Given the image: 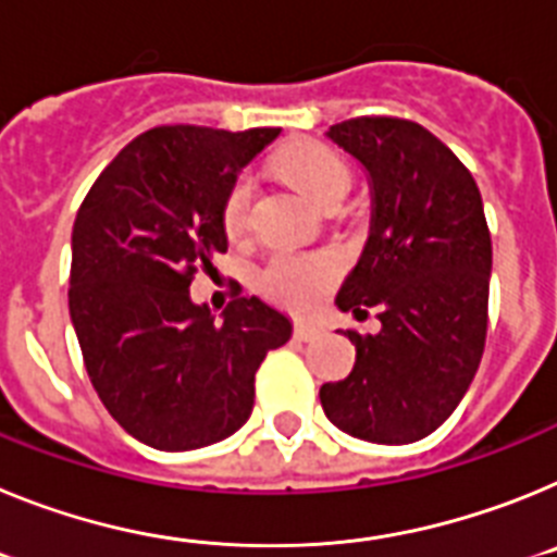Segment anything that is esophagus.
Instances as JSON below:
<instances>
[{
  "instance_id": "esophagus-1",
  "label": "esophagus",
  "mask_w": 557,
  "mask_h": 557,
  "mask_svg": "<svg viewBox=\"0 0 557 557\" xmlns=\"http://www.w3.org/2000/svg\"><path fill=\"white\" fill-rule=\"evenodd\" d=\"M319 327L317 325H308V322H297L294 325V336L299 338V342H313V338H319Z\"/></svg>"
}]
</instances>
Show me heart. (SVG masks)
<instances>
[{
	"mask_svg": "<svg viewBox=\"0 0 557 557\" xmlns=\"http://www.w3.org/2000/svg\"><path fill=\"white\" fill-rule=\"evenodd\" d=\"M280 168L292 178L299 190L311 201H322L331 193L347 190L350 187V171L345 159L331 151L327 145L302 143L294 145L280 157ZM251 178L240 176L232 185L230 196L224 201V230L230 235H238L246 226V212H249ZM338 274V263L331 255H306V251H277L269 258V263L258 272L260 292L288 308L306 311L322 299V294L331 288Z\"/></svg>",
	"mask_w": 557,
	"mask_h": 557,
	"instance_id": "obj_1",
	"label": "heart"
}]
</instances>
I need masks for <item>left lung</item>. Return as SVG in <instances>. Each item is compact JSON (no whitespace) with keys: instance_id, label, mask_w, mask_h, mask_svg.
Returning <instances> with one entry per match:
<instances>
[{"instance_id":"8db88e82","label":"left lung","mask_w":557,"mask_h":557,"mask_svg":"<svg viewBox=\"0 0 557 557\" xmlns=\"http://www.w3.org/2000/svg\"><path fill=\"white\" fill-rule=\"evenodd\" d=\"M325 137L370 185V235L336 306L356 319L379 308L381 331H347L356 364L322 384L319 400L350 437L404 446L446 423L485 350L491 235L480 187L409 120H347Z\"/></svg>"}]
</instances>
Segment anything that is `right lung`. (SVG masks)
<instances>
[{
  "mask_svg": "<svg viewBox=\"0 0 557 557\" xmlns=\"http://www.w3.org/2000/svg\"><path fill=\"white\" fill-rule=\"evenodd\" d=\"M280 128L164 125L128 143L72 226L70 317L91 386L125 432L193 451L249 420L255 372L292 338L260 297L221 317L190 299L196 265L226 251L224 201Z\"/></svg>",
  "mask_w": 557,
  "mask_h": 557,
  "instance_id": "1",
  "label": "right lung"
}]
</instances>
